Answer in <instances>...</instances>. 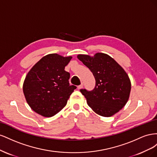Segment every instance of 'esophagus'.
Listing matches in <instances>:
<instances>
[{"instance_id": "1", "label": "esophagus", "mask_w": 157, "mask_h": 157, "mask_svg": "<svg viewBox=\"0 0 157 157\" xmlns=\"http://www.w3.org/2000/svg\"><path fill=\"white\" fill-rule=\"evenodd\" d=\"M82 87H83V84L82 83L81 84L79 85V86H77V88H78V90H80V89H81Z\"/></svg>"}]
</instances>
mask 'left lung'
I'll return each instance as SVG.
<instances>
[{
  "label": "left lung",
  "instance_id": "obj_1",
  "mask_svg": "<svg viewBox=\"0 0 157 157\" xmlns=\"http://www.w3.org/2000/svg\"><path fill=\"white\" fill-rule=\"evenodd\" d=\"M77 58L91 71L96 79V86L92 91L80 90L88 106L100 116L114 115L129 99L131 82L128 74L106 54L96 53L94 56L78 54Z\"/></svg>",
  "mask_w": 157,
  "mask_h": 157
}]
</instances>
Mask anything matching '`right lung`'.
Here are the masks:
<instances>
[{
    "instance_id": "right-lung-1",
    "label": "right lung",
    "mask_w": 157,
    "mask_h": 157,
    "mask_svg": "<svg viewBox=\"0 0 157 157\" xmlns=\"http://www.w3.org/2000/svg\"><path fill=\"white\" fill-rule=\"evenodd\" d=\"M72 57L58 54L41 58L26 75L23 91L28 105L39 115L51 117L66 105L76 89L70 86L69 73L65 71Z\"/></svg>"
}]
</instances>
